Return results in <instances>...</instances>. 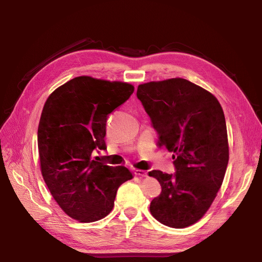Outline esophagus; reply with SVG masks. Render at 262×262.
<instances>
[{
  "instance_id": "1",
  "label": "esophagus",
  "mask_w": 262,
  "mask_h": 262,
  "mask_svg": "<svg viewBox=\"0 0 262 262\" xmlns=\"http://www.w3.org/2000/svg\"><path fill=\"white\" fill-rule=\"evenodd\" d=\"M134 173H136L137 176H139L141 178L147 177V172L145 170H142V169H136V170H134Z\"/></svg>"
}]
</instances>
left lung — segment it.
I'll list each match as a JSON object with an SVG mask.
<instances>
[{
  "label": "left lung",
  "instance_id": "left-lung-1",
  "mask_svg": "<svg viewBox=\"0 0 262 262\" xmlns=\"http://www.w3.org/2000/svg\"><path fill=\"white\" fill-rule=\"evenodd\" d=\"M137 96L158 134V146L173 152L176 172L152 170L162 186L149 211L162 224L184 228L199 221L215 199L228 164L223 109L213 95L185 78L149 82Z\"/></svg>",
  "mask_w": 262,
  "mask_h": 262
}]
</instances>
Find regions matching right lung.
Returning a JSON list of instances; mask_svg holds the SVG:
<instances>
[{
    "label": "right lung",
    "mask_w": 262,
    "mask_h": 262,
    "mask_svg": "<svg viewBox=\"0 0 262 262\" xmlns=\"http://www.w3.org/2000/svg\"><path fill=\"white\" fill-rule=\"evenodd\" d=\"M134 92L131 84L78 76L47 99L38 125L40 168L47 187L69 216L83 223L112 212L117 190L132 172L94 160L106 149L107 117Z\"/></svg>",
    "instance_id": "1"
}]
</instances>
